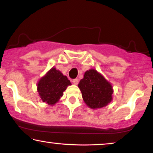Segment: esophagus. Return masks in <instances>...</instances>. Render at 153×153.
Instances as JSON below:
<instances>
[{
    "instance_id": "obj_1",
    "label": "esophagus",
    "mask_w": 153,
    "mask_h": 153,
    "mask_svg": "<svg viewBox=\"0 0 153 153\" xmlns=\"http://www.w3.org/2000/svg\"><path fill=\"white\" fill-rule=\"evenodd\" d=\"M73 84H74V85H77L79 82V80L78 78H75V79H74V80H73Z\"/></svg>"
}]
</instances>
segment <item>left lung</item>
<instances>
[{"mask_svg":"<svg viewBox=\"0 0 153 153\" xmlns=\"http://www.w3.org/2000/svg\"><path fill=\"white\" fill-rule=\"evenodd\" d=\"M78 87L85 103L90 108H101L113 100V86L95 69H89L85 73Z\"/></svg>","mask_w":153,"mask_h":153,"instance_id":"obj_1","label":"left lung"}]
</instances>
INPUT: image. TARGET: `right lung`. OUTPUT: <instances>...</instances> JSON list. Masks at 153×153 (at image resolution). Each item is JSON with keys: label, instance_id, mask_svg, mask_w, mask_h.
<instances>
[{"label": "right lung", "instance_id": "1", "mask_svg": "<svg viewBox=\"0 0 153 153\" xmlns=\"http://www.w3.org/2000/svg\"><path fill=\"white\" fill-rule=\"evenodd\" d=\"M70 80L60 71L52 67L37 83V91L42 102L54 105L59 101L64 91L71 85Z\"/></svg>", "mask_w": 153, "mask_h": 153}]
</instances>
